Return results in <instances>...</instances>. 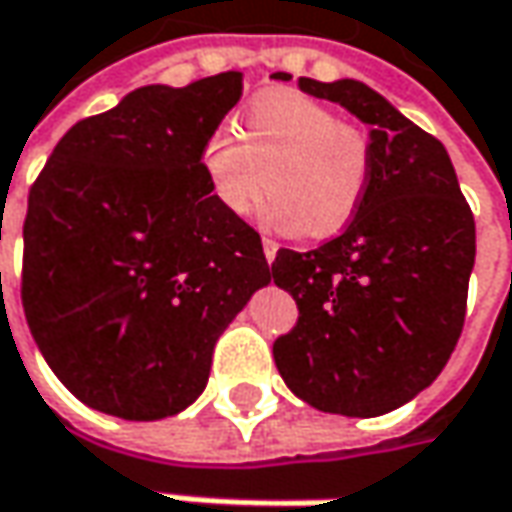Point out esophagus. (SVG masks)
Instances as JSON below:
<instances>
[{
  "mask_svg": "<svg viewBox=\"0 0 512 512\" xmlns=\"http://www.w3.org/2000/svg\"><path fill=\"white\" fill-rule=\"evenodd\" d=\"M277 249H280V246H277L272 238H263V255H266V260H269V263H272L274 257H277Z\"/></svg>",
  "mask_w": 512,
  "mask_h": 512,
  "instance_id": "obj_1",
  "label": "esophagus"
}]
</instances>
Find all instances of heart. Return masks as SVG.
Returning a JSON list of instances; mask_svg holds the SVG:
<instances>
[{
	"mask_svg": "<svg viewBox=\"0 0 512 512\" xmlns=\"http://www.w3.org/2000/svg\"><path fill=\"white\" fill-rule=\"evenodd\" d=\"M203 172L226 212L249 218L263 201L280 232L328 238L354 221L371 147L362 130L300 93H263L243 113V141L215 130L203 141Z\"/></svg>",
	"mask_w": 512,
	"mask_h": 512,
	"instance_id": "1",
	"label": "heart"
}]
</instances>
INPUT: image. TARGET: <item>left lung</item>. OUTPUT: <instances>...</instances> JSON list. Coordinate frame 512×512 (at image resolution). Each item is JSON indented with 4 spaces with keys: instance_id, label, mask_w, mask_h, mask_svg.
<instances>
[{
    "instance_id": "1",
    "label": "left lung",
    "mask_w": 512,
    "mask_h": 512,
    "mask_svg": "<svg viewBox=\"0 0 512 512\" xmlns=\"http://www.w3.org/2000/svg\"><path fill=\"white\" fill-rule=\"evenodd\" d=\"M297 87L371 124V178L343 235L274 257V283L300 311L297 326L274 340V362L291 394L317 411L388 414L442 374L462 334L473 212L442 141L368 84L300 79Z\"/></svg>"
}]
</instances>
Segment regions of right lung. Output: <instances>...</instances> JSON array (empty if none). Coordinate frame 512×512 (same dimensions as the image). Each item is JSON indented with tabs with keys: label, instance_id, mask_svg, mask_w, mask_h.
<instances>
[{
	"label": "right lung",
	"instance_id": "1",
	"mask_svg": "<svg viewBox=\"0 0 512 512\" xmlns=\"http://www.w3.org/2000/svg\"><path fill=\"white\" fill-rule=\"evenodd\" d=\"M243 73L150 84L81 118L27 195L22 306L64 388L152 422L201 397L223 328L272 280L260 235L226 212L203 141Z\"/></svg>",
	"mask_w": 512,
	"mask_h": 512
}]
</instances>
